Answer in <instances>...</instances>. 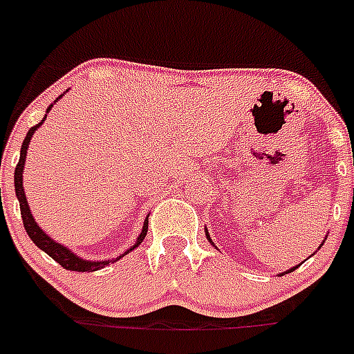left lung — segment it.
I'll use <instances>...</instances> for the list:
<instances>
[{
    "instance_id": "left-lung-1",
    "label": "left lung",
    "mask_w": 354,
    "mask_h": 354,
    "mask_svg": "<svg viewBox=\"0 0 354 354\" xmlns=\"http://www.w3.org/2000/svg\"><path fill=\"white\" fill-rule=\"evenodd\" d=\"M205 234H206V239H208V241H210V243H212V245H214V247H216V243L212 241V237H210V234H208V228H205ZM325 239H327V236H325ZM325 239H324V241H322V245H324V243H325ZM322 245H320V247H318V250H320V248H322ZM216 248H217V247H216ZM301 263H304V261H301ZM301 263H299V265H301ZM299 265H296V267L289 268V270H285V272L278 274V276H283V274H289V272H292V270H296V268H298V267H299Z\"/></svg>"
}]
</instances>
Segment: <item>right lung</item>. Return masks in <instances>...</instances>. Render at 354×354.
I'll list each match as a JSON object with an SVG mask.
<instances>
[{
	"label": "right lung",
	"instance_id": "obj_1",
	"mask_svg": "<svg viewBox=\"0 0 354 354\" xmlns=\"http://www.w3.org/2000/svg\"><path fill=\"white\" fill-rule=\"evenodd\" d=\"M67 91H69V89H67ZM67 91H65V93H67ZM65 93H64V95H65ZM64 95H60V97L56 98L55 104L60 100ZM55 104H50V106L47 107L44 120L36 124L34 128L29 129V133H27V137H25L24 144H21V151H19L18 166H16V169H14V190H16V197H18V201H19L21 219H24V226H25V230H27V236L30 237V241H32L38 248H41L45 254H49V256L53 257L56 263H60L65 270H75V272H95V270H100V268H104L106 265H109V263L118 261L120 257H124L126 254H129L131 250H135V248H137L138 245L144 241L146 234H148V219L144 221L142 230H140V234H138V237L135 239V243H133L131 248H128L126 252L120 254L118 257H111V259H102V261H97V259H95V261H93V259H84V257H80L78 254H75L73 250H71V248L65 247V245L55 241V239H53V237H50L47 232H44V228H41L38 223H36V219H34V216H32V212H30L29 203H27V197H25L24 168H25V160H27V149H29L30 138H32L34 131H36V129H38L39 126L45 122V118H47V113L53 109V106H55Z\"/></svg>",
	"mask_w": 354,
	"mask_h": 354
}]
</instances>
